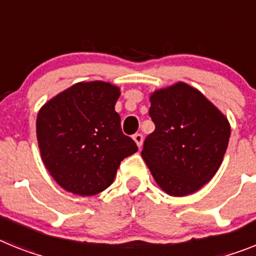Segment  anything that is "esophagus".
Instances as JSON below:
<instances>
[{
  "label": "esophagus",
  "mask_w": 256,
  "mask_h": 256,
  "mask_svg": "<svg viewBox=\"0 0 256 256\" xmlns=\"http://www.w3.org/2000/svg\"><path fill=\"white\" fill-rule=\"evenodd\" d=\"M132 139H134V142L136 143V146H138L139 148L142 147V143H143V135L142 134H135L132 135Z\"/></svg>",
  "instance_id": "1"
}]
</instances>
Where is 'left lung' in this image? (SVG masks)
Here are the masks:
<instances>
[{
    "label": "left lung",
    "instance_id": "8db88e82",
    "mask_svg": "<svg viewBox=\"0 0 256 256\" xmlns=\"http://www.w3.org/2000/svg\"><path fill=\"white\" fill-rule=\"evenodd\" d=\"M154 132L142 151L158 188L172 196L200 190L220 168L230 124L199 90L177 82L150 94Z\"/></svg>",
    "mask_w": 256,
    "mask_h": 256
}]
</instances>
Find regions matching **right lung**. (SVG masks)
<instances>
[{
  "label": "right lung",
  "mask_w": 256,
  "mask_h": 256,
  "mask_svg": "<svg viewBox=\"0 0 256 256\" xmlns=\"http://www.w3.org/2000/svg\"><path fill=\"white\" fill-rule=\"evenodd\" d=\"M120 95V87L108 82H79L38 110L42 160L64 190L80 196L102 192L113 184L121 161L138 151L114 110Z\"/></svg>",
  "instance_id": "add662e5"
}]
</instances>
